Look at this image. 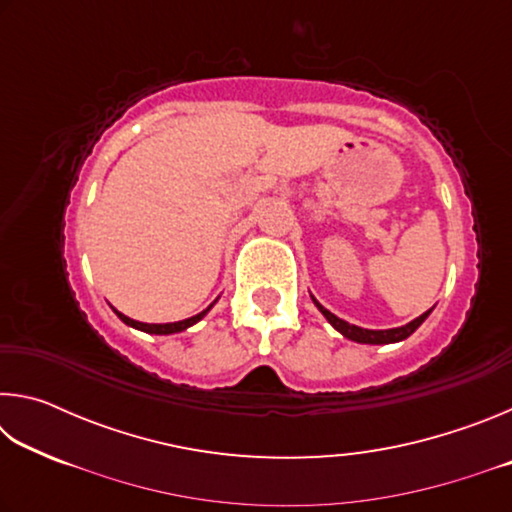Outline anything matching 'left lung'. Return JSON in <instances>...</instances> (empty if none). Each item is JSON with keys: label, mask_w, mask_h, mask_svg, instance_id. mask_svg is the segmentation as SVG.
Listing matches in <instances>:
<instances>
[{"label": "left lung", "mask_w": 512, "mask_h": 512, "mask_svg": "<svg viewBox=\"0 0 512 512\" xmlns=\"http://www.w3.org/2000/svg\"><path fill=\"white\" fill-rule=\"evenodd\" d=\"M311 300H314V305L320 309V314H323L329 320V325H332L334 329H339L345 339L357 341V343H370V345H386V343H397V341L409 339L415 329H418L424 323V320H427V316L431 314V309H429V311H424L422 316L411 320V323H406L402 327H393V329H363V327L345 323V320H341L339 316H334L332 311H327L316 298H311Z\"/></svg>", "instance_id": "left-lung-1"}]
</instances>
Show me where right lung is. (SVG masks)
I'll return each mask as SVG.
<instances>
[{
	"label": "right lung",
	"instance_id": "right-lung-1",
	"mask_svg": "<svg viewBox=\"0 0 512 512\" xmlns=\"http://www.w3.org/2000/svg\"><path fill=\"white\" fill-rule=\"evenodd\" d=\"M214 305V302H212ZM212 305L207 307V309H203L201 314H196V316H192V318H185V320H178V323H164V325H155V323H140V320H133V318H128V316H124L121 314V311H117L115 309V314L124 320L126 325H131V327H135V329H142V332H146V334H176V332H183V329H187V327H192L194 323H198V320H201L207 311L212 309Z\"/></svg>",
	"mask_w": 512,
	"mask_h": 512
}]
</instances>
